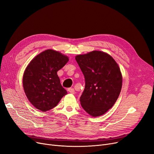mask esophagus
Segmentation results:
<instances>
[{"instance_id": "34e87169", "label": "esophagus", "mask_w": 154, "mask_h": 154, "mask_svg": "<svg viewBox=\"0 0 154 154\" xmlns=\"http://www.w3.org/2000/svg\"><path fill=\"white\" fill-rule=\"evenodd\" d=\"M67 91H68V92H70V93H71V94H75V91H74V89L73 88H69L68 89H67Z\"/></svg>"}]
</instances>
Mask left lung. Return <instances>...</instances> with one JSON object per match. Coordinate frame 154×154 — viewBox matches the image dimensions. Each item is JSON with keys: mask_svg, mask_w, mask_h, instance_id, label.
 <instances>
[{"mask_svg": "<svg viewBox=\"0 0 154 154\" xmlns=\"http://www.w3.org/2000/svg\"><path fill=\"white\" fill-rule=\"evenodd\" d=\"M75 60L85 78V88L80 101L88 114H104L117 100L122 85V77L117 62L109 54L92 51L79 55Z\"/></svg>", "mask_w": 154, "mask_h": 154, "instance_id": "left-lung-1", "label": "left lung"}]
</instances>
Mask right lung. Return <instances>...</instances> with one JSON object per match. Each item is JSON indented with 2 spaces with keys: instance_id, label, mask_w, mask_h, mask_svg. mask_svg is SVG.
<instances>
[{
  "instance_id": "obj_1",
  "label": "right lung",
  "mask_w": 154,
  "mask_h": 154,
  "mask_svg": "<svg viewBox=\"0 0 154 154\" xmlns=\"http://www.w3.org/2000/svg\"><path fill=\"white\" fill-rule=\"evenodd\" d=\"M68 61L67 56L48 49L28 65L23 76V87L27 99L37 109L45 112L53 109L67 94L57 72Z\"/></svg>"
}]
</instances>
